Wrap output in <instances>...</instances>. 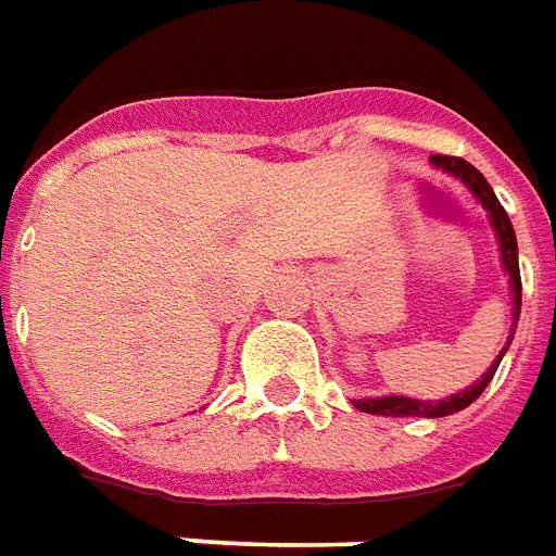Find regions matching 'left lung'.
Returning a JSON list of instances; mask_svg holds the SVG:
<instances>
[{"label":"left lung","instance_id":"obj_1","mask_svg":"<svg viewBox=\"0 0 556 556\" xmlns=\"http://www.w3.org/2000/svg\"><path fill=\"white\" fill-rule=\"evenodd\" d=\"M433 167L439 170H445L447 176H454L459 182L466 185L471 197H475L477 203L486 208L489 224L495 229L497 238V253H501V267H504V274H507L509 282V294H513V324H509V336L507 344L501 348L492 365L486 368V374L475 380L468 389L463 392L451 394V397H442V401H418V397H406V394H380V397H356L353 406L359 409V413H371V415H389V418H442V415H454L459 409H466L468 404H475L477 397L483 394L492 377H495L497 365L504 359V353H507L509 341L516 336V327H519V315H521V274H519V244H516V232H513V224H509V215L504 212V205L497 203L495 191H492V185L483 179V174L471 167L466 159H454V155H433L430 159Z\"/></svg>","mask_w":556,"mask_h":556}]
</instances>
